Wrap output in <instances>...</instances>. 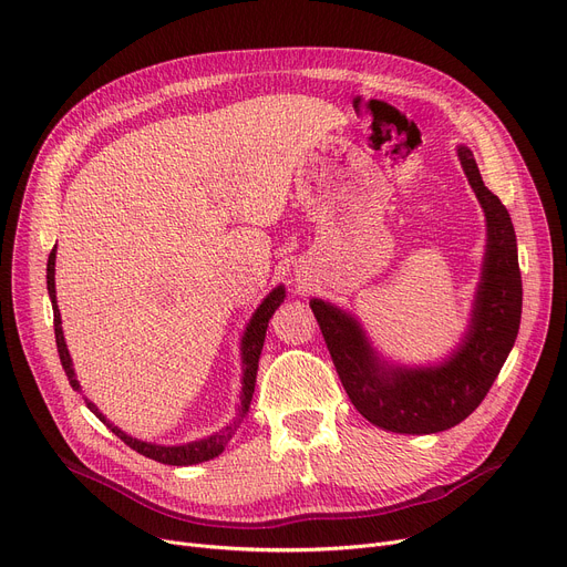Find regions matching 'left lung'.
I'll use <instances>...</instances> for the list:
<instances>
[{"instance_id":"8db88e82","label":"left lung","mask_w":567,"mask_h":567,"mask_svg":"<svg viewBox=\"0 0 567 567\" xmlns=\"http://www.w3.org/2000/svg\"><path fill=\"white\" fill-rule=\"evenodd\" d=\"M456 150L485 214L481 278L458 347L435 364H399L375 351L355 315L323 298L310 300L351 403L392 433L431 435L467 420L493 388L519 330L522 276L511 214L483 184L472 150Z\"/></svg>"}]
</instances>
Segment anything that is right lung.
I'll return each mask as SVG.
<instances>
[{
  "label": "right lung",
  "instance_id": "right-lung-1",
  "mask_svg": "<svg viewBox=\"0 0 567 567\" xmlns=\"http://www.w3.org/2000/svg\"><path fill=\"white\" fill-rule=\"evenodd\" d=\"M54 264H56V246L52 248L50 259H48V293H50L52 310H54V337H56V349H59V358H61V364L65 369L68 381H70L72 390L82 392V385L78 381V373H74L72 358H70L68 344H65L63 328H61V312H59V306H56V285H54V271H56ZM285 296H287L285 285H278L276 289H271L267 293V298H264L261 303H259V308L252 312V317H250V321H248V326H246V330L241 334V369H244V373H241L239 410H237V417L233 420V424H228L223 431L212 433V435L200 437V440H194V442H184V444H155V442H145V440L132 437L123 429L113 426L104 417V414L100 412V408L93 401L86 399L89 410L95 414L100 422H104L111 429V433H116L127 446H132L134 451H138V454H143L145 458H153L157 463L184 467V465H198V463H205V461H212V458L220 456L223 451H225V446H228V442L239 431L241 422L246 420V414L250 410V401H252V392H255V379H257V367H259V355H261V347H264V337H267L269 319L285 303Z\"/></svg>",
  "mask_w": 567,
  "mask_h": 567
}]
</instances>
